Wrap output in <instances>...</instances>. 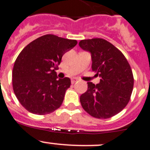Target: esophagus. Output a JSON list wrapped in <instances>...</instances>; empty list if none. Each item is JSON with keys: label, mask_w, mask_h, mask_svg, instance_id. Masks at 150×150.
Listing matches in <instances>:
<instances>
[{"label": "esophagus", "mask_w": 150, "mask_h": 150, "mask_svg": "<svg viewBox=\"0 0 150 150\" xmlns=\"http://www.w3.org/2000/svg\"><path fill=\"white\" fill-rule=\"evenodd\" d=\"M78 81V79H76V78H73V79H71V83L72 84H74L75 82H77Z\"/></svg>", "instance_id": "34e87169"}]
</instances>
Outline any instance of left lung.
Returning <instances> with one entry per match:
<instances>
[{"instance_id":"8db88e82","label":"left lung","mask_w":150,"mask_h":150,"mask_svg":"<svg viewBox=\"0 0 150 150\" xmlns=\"http://www.w3.org/2000/svg\"><path fill=\"white\" fill-rule=\"evenodd\" d=\"M79 45L91 52L92 70L101 77L97 85L88 82L87 91L80 96L81 105L94 117H112L129 102L134 86L130 64L120 50L103 38L84 39Z\"/></svg>"}]
</instances>
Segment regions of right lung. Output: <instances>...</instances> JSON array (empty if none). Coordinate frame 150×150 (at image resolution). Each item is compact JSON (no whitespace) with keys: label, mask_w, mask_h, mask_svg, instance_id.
Wrapping results in <instances>:
<instances>
[{"label":"right lung","mask_w":150,"mask_h":150,"mask_svg":"<svg viewBox=\"0 0 150 150\" xmlns=\"http://www.w3.org/2000/svg\"><path fill=\"white\" fill-rule=\"evenodd\" d=\"M76 44V40L47 34L30 42L19 53L12 70V88L28 112L45 115L61 106L71 79H57L55 71L63 55Z\"/></svg>","instance_id":"add662e5"}]
</instances>
